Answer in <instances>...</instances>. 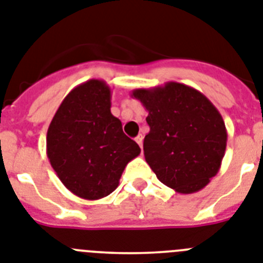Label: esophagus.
Segmentation results:
<instances>
[{
    "instance_id": "obj_1",
    "label": "esophagus",
    "mask_w": 263,
    "mask_h": 263,
    "mask_svg": "<svg viewBox=\"0 0 263 263\" xmlns=\"http://www.w3.org/2000/svg\"><path fill=\"white\" fill-rule=\"evenodd\" d=\"M135 140H136V143H138V144H139V147H140L141 149H143V136H141V135H139L138 138L135 139Z\"/></svg>"
}]
</instances>
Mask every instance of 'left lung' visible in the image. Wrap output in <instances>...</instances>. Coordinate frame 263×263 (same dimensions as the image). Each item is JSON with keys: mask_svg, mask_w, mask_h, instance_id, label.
Segmentation results:
<instances>
[{"mask_svg": "<svg viewBox=\"0 0 263 263\" xmlns=\"http://www.w3.org/2000/svg\"><path fill=\"white\" fill-rule=\"evenodd\" d=\"M131 97L148 111L145 161L164 185L182 195L206 186L220 171L228 132L211 100L196 88L166 82Z\"/></svg>", "mask_w": 263, "mask_h": 263, "instance_id": "left-lung-1", "label": "left lung"}]
</instances>
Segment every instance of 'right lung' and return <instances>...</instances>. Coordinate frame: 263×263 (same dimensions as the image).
<instances>
[{
  "mask_svg": "<svg viewBox=\"0 0 263 263\" xmlns=\"http://www.w3.org/2000/svg\"><path fill=\"white\" fill-rule=\"evenodd\" d=\"M46 152L68 191L84 200H99L118 188L140 147L111 114L108 84L90 79L72 88L57 109L47 129Z\"/></svg>",
  "mask_w": 263,
  "mask_h": 263,
  "instance_id": "obj_1",
  "label": "right lung"
}]
</instances>
